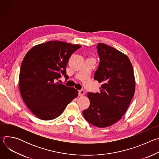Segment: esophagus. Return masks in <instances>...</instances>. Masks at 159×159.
I'll return each instance as SVG.
<instances>
[{"label":"esophagus","instance_id":"obj_1","mask_svg":"<svg viewBox=\"0 0 159 159\" xmlns=\"http://www.w3.org/2000/svg\"><path fill=\"white\" fill-rule=\"evenodd\" d=\"M84 94H85L84 90L81 89V90H79V96H84Z\"/></svg>","mask_w":159,"mask_h":159}]
</instances>
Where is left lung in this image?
<instances>
[{"instance_id": "left-lung-1", "label": "left lung", "mask_w": 159, "mask_h": 159, "mask_svg": "<svg viewBox=\"0 0 159 159\" xmlns=\"http://www.w3.org/2000/svg\"><path fill=\"white\" fill-rule=\"evenodd\" d=\"M96 48L100 61L94 79L102 84L99 93H88L90 106L82 114L89 123L104 128L125 114L134 96L135 82L126 55L104 43H98Z\"/></svg>"}]
</instances>
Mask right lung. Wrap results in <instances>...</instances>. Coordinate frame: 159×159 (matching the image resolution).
<instances>
[{"instance_id": "1", "label": "right lung", "mask_w": 159, "mask_h": 159, "mask_svg": "<svg viewBox=\"0 0 159 159\" xmlns=\"http://www.w3.org/2000/svg\"><path fill=\"white\" fill-rule=\"evenodd\" d=\"M81 47L59 41H48L32 48L22 61L19 85L20 95L33 114L43 120L59 116L78 96L77 90L59 84L70 56Z\"/></svg>"}]
</instances>
